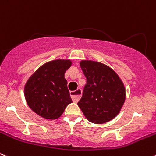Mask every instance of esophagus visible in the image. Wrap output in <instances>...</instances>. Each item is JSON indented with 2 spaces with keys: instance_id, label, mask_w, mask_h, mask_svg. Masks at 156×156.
I'll return each instance as SVG.
<instances>
[{
  "instance_id": "1",
  "label": "esophagus",
  "mask_w": 156,
  "mask_h": 156,
  "mask_svg": "<svg viewBox=\"0 0 156 156\" xmlns=\"http://www.w3.org/2000/svg\"><path fill=\"white\" fill-rule=\"evenodd\" d=\"M70 96H71L72 100L74 102H77L82 96V90H81V89L78 88L77 90L70 91Z\"/></svg>"
}]
</instances>
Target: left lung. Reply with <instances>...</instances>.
<instances>
[{
	"label": "left lung",
	"instance_id": "obj_1",
	"mask_svg": "<svg viewBox=\"0 0 156 156\" xmlns=\"http://www.w3.org/2000/svg\"><path fill=\"white\" fill-rule=\"evenodd\" d=\"M81 69L87 78L83 96L77 104L87 120L102 124L119 113L126 99L120 77L109 66L99 62L82 60Z\"/></svg>",
	"mask_w": 156,
	"mask_h": 156
}]
</instances>
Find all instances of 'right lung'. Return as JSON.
Masks as SVG:
<instances>
[{"label": "right lung", "instance_id": "obj_1", "mask_svg": "<svg viewBox=\"0 0 156 156\" xmlns=\"http://www.w3.org/2000/svg\"><path fill=\"white\" fill-rule=\"evenodd\" d=\"M70 59L48 62L34 72L24 87L25 98L33 111L44 119H56L72 101L65 73Z\"/></svg>", "mask_w": 156, "mask_h": 156}]
</instances>
